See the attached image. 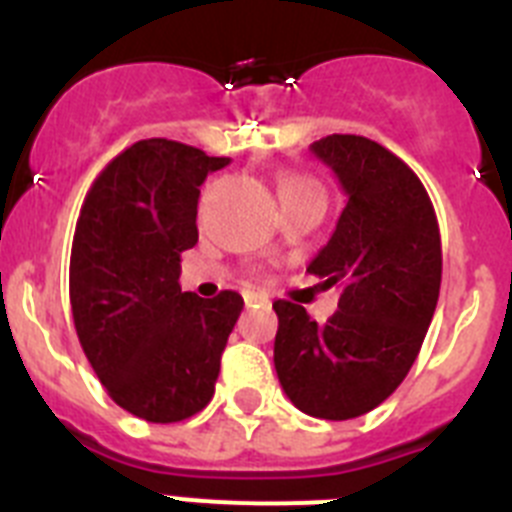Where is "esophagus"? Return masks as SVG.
I'll list each match as a JSON object with an SVG mask.
<instances>
[{
	"label": "esophagus",
	"mask_w": 512,
	"mask_h": 512,
	"mask_svg": "<svg viewBox=\"0 0 512 512\" xmlns=\"http://www.w3.org/2000/svg\"><path fill=\"white\" fill-rule=\"evenodd\" d=\"M243 300H246V307L259 305V302H269L264 295H256V292H246V295H243Z\"/></svg>",
	"instance_id": "34e87169"
}]
</instances>
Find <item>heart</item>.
<instances>
[{"label": "heart", "instance_id": "obj_1", "mask_svg": "<svg viewBox=\"0 0 512 512\" xmlns=\"http://www.w3.org/2000/svg\"><path fill=\"white\" fill-rule=\"evenodd\" d=\"M305 194H323L320 184L305 174H284L279 179V197L292 200V197H305Z\"/></svg>", "mask_w": 512, "mask_h": 512}]
</instances>
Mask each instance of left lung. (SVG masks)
I'll use <instances>...</instances> for the list:
<instances>
[{"mask_svg": "<svg viewBox=\"0 0 512 512\" xmlns=\"http://www.w3.org/2000/svg\"><path fill=\"white\" fill-rule=\"evenodd\" d=\"M310 151L348 202L307 271L341 297L325 325L302 305L274 302V366L295 408L348 420L382 405L418 359L441 289V233L423 182L392 151L338 133Z\"/></svg>", "mask_w": 512, "mask_h": 512, "instance_id": "1", "label": "left lung"}]
</instances>
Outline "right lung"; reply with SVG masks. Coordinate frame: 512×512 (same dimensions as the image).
I'll use <instances>...</instances> for the list:
<instances>
[{
    "label": "right lung",
    "mask_w": 512,
    "mask_h": 512,
    "mask_svg": "<svg viewBox=\"0 0 512 512\" xmlns=\"http://www.w3.org/2000/svg\"><path fill=\"white\" fill-rule=\"evenodd\" d=\"M230 158L179 140H138L94 179L76 220L69 295L76 336L104 390L148 423H179L215 395L238 292H182V253L200 238L197 200Z\"/></svg>",
    "instance_id": "1"
}]
</instances>
